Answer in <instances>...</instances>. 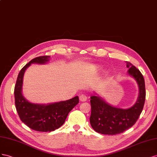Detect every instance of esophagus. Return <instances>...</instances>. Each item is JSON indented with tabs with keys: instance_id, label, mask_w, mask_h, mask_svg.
<instances>
[{
	"instance_id": "esophagus-1",
	"label": "esophagus",
	"mask_w": 157,
	"mask_h": 157,
	"mask_svg": "<svg viewBox=\"0 0 157 157\" xmlns=\"http://www.w3.org/2000/svg\"><path fill=\"white\" fill-rule=\"evenodd\" d=\"M87 96L86 95H79V100L81 101H82V102H85V101H87Z\"/></svg>"
}]
</instances>
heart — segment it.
I'll list each match as a JSON object with an SVG mask.
<instances>
[{"label": "heart", "instance_id": "b5f03b06", "mask_svg": "<svg viewBox=\"0 0 157 157\" xmlns=\"http://www.w3.org/2000/svg\"><path fill=\"white\" fill-rule=\"evenodd\" d=\"M93 68L95 69V70H99V67H98V66H94Z\"/></svg>", "mask_w": 157, "mask_h": 157}]
</instances>
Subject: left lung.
<instances>
[{"mask_svg":"<svg viewBox=\"0 0 157 157\" xmlns=\"http://www.w3.org/2000/svg\"><path fill=\"white\" fill-rule=\"evenodd\" d=\"M126 62L128 74L137 83L139 95L136 103L128 109H121L108 103L94 91L91 97L90 123L95 132L105 135H116L133 126L141 113L145 101V80L140 71Z\"/></svg>","mask_w":157,"mask_h":157,"instance_id":"1","label":"left lung"}]
</instances>
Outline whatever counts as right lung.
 Returning <instances> with one entry per match:
<instances>
[{"label": "right lung", "mask_w": 157, "mask_h": 157, "mask_svg": "<svg viewBox=\"0 0 157 157\" xmlns=\"http://www.w3.org/2000/svg\"><path fill=\"white\" fill-rule=\"evenodd\" d=\"M50 56L37 57L22 68L18 74L14 89L16 108L20 120L29 128L42 132L54 131L64 124L68 113L79 102L78 96L71 99L47 104L33 103L22 93L24 76L27 68L32 64H45Z\"/></svg>", "instance_id": "add662e5"}]
</instances>
